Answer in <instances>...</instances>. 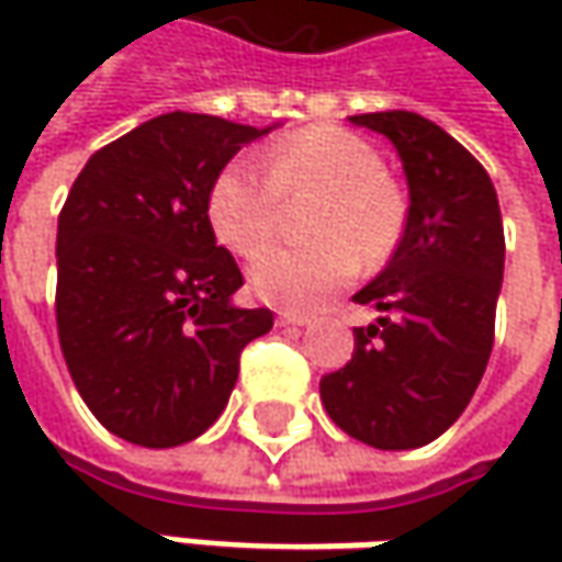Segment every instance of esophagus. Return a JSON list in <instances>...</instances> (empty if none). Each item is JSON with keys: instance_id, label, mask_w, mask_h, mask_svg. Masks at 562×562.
<instances>
[{"instance_id": "1", "label": "esophagus", "mask_w": 562, "mask_h": 562, "mask_svg": "<svg viewBox=\"0 0 562 562\" xmlns=\"http://www.w3.org/2000/svg\"><path fill=\"white\" fill-rule=\"evenodd\" d=\"M278 325H296V328H303V325H310V315L281 313V315H278Z\"/></svg>"}]
</instances>
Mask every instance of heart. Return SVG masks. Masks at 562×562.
I'll use <instances>...</instances> for the list:
<instances>
[{
	"mask_svg": "<svg viewBox=\"0 0 562 562\" xmlns=\"http://www.w3.org/2000/svg\"><path fill=\"white\" fill-rule=\"evenodd\" d=\"M375 143L347 127L315 124L262 149V170L225 165L209 187V225L237 256H252L273 236L280 200L315 192L307 229L316 240L272 248L249 262V291L281 310H315L366 266L384 262L406 227V193L381 168Z\"/></svg>",
	"mask_w": 562,
	"mask_h": 562,
	"instance_id": "b5f03b06",
	"label": "heart"
}]
</instances>
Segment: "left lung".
Returning <instances> with one entry per match:
<instances>
[{"mask_svg": "<svg viewBox=\"0 0 562 562\" xmlns=\"http://www.w3.org/2000/svg\"><path fill=\"white\" fill-rule=\"evenodd\" d=\"M397 146L409 212L391 262L353 296L381 313L322 378L328 416L378 450L431 443L460 419L494 347L504 222L482 162L416 112L353 115Z\"/></svg>", "mask_w": 562, "mask_h": 562, "instance_id": "obj_1", "label": "left lung"}]
</instances>
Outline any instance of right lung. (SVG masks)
Instances as JSON below:
<instances>
[{
	"mask_svg": "<svg viewBox=\"0 0 562 562\" xmlns=\"http://www.w3.org/2000/svg\"><path fill=\"white\" fill-rule=\"evenodd\" d=\"M269 131L168 112L93 153L61 205L58 344L77 394L124 441L200 438L244 347L271 331L269 310L231 303L244 274L205 212L215 175Z\"/></svg>",
	"mask_w": 562,
	"mask_h": 562,
	"instance_id": "1",
	"label": "right lung"
}]
</instances>
